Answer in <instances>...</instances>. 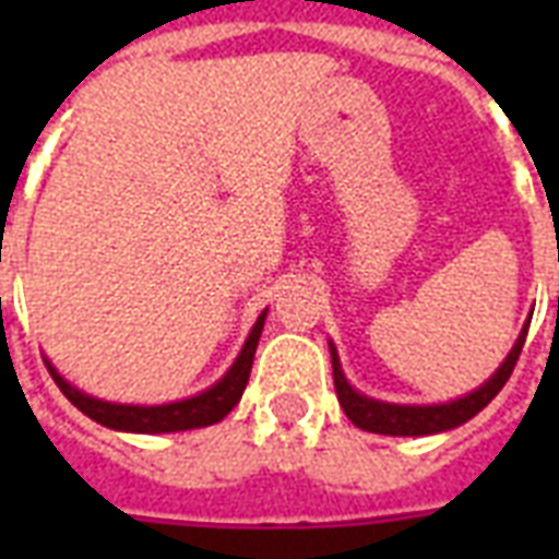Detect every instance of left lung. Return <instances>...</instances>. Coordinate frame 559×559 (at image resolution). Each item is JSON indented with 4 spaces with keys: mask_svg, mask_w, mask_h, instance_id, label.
<instances>
[{
    "mask_svg": "<svg viewBox=\"0 0 559 559\" xmlns=\"http://www.w3.org/2000/svg\"><path fill=\"white\" fill-rule=\"evenodd\" d=\"M524 338H527V326L521 329L515 347L506 356V362L497 368V374L485 383L476 392H469L467 399H457L452 404H433V407H401V404H383V401H371L359 395L356 389L344 380L341 374L338 353L332 347V377H335V392H338V401L347 419L362 428V431L371 433H392V437H419V433H437L449 431V428H457L467 419H473L481 407H488L491 399L506 386V380L515 371L518 356H521V347H524Z\"/></svg>",
    "mask_w": 559,
    "mask_h": 559,
    "instance_id": "1",
    "label": "left lung"
}]
</instances>
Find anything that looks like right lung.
<instances>
[{
    "label": "right lung",
    "instance_id": "right-lung-1",
    "mask_svg": "<svg viewBox=\"0 0 559 559\" xmlns=\"http://www.w3.org/2000/svg\"><path fill=\"white\" fill-rule=\"evenodd\" d=\"M263 320H266V311L257 317L251 335L245 341L239 359L233 362V368L224 374V380H218L215 386L200 392L194 399L176 401V404H160V407H134V404H107V401L90 399L83 395L80 389H74L71 383H66V377H59L53 365L47 362V371L56 380V386L62 389L66 395L80 413H86L90 419H95L98 425H107V428H116V431H134V433H167V431H191V428H206V425H215L227 413L239 404L245 386H248V377H251V365H254L257 341H260V332H263Z\"/></svg>",
    "mask_w": 559,
    "mask_h": 559
}]
</instances>
